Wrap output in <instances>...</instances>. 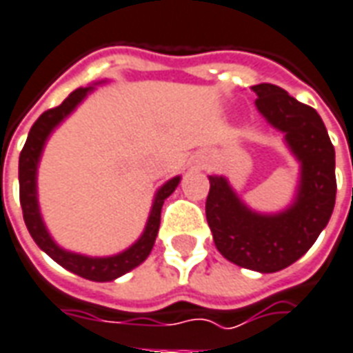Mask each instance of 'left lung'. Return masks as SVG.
<instances>
[{"mask_svg": "<svg viewBox=\"0 0 353 353\" xmlns=\"http://www.w3.org/2000/svg\"><path fill=\"white\" fill-rule=\"evenodd\" d=\"M256 107L285 135L301 161L297 197L279 214H259L246 207L223 176H208V228L214 244L231 263L259 272H276L295 263L316 243L333 214L336 197L335 148L320 114L274 84L252 86Z\"/></svg>", "mask_w": 353, "mask_h": 353, "instance_id": "8db88e82", "label": "left lung"}]
</instances>
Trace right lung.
Segmentation results:
<instances>
[{
    "label": "right lung",
    "mask_w": 353,
    "mask_h": 353,
    "mask_svg": "<svg viewBox=\"0 0 353 353\" xmlns=\"http://www.w3.org/2000/svg\"><path fill=\"white\" fill-rule=\"evenodd\" d=\"M92 88H79L74 90L73 94L63 99L61 105L54 107V109L45 110L30 130V135L26 139V145L20 152V159H18V182H20V205H22V214H24L26 228L30 231L32 239L37 243L41 250L46 252L50 258L60 263L63 269L79 274L82 279L94 280V282H109L118 276H122L131 269H135L148 258L152 252V246L156 243L159 230V218H161V207L169 195L173 194L174 188L179 186L180 176H174L163 186L159 188L158 194L154 197V205H152L148 222L143 231V235L137 243L130 246L128 250L122 254L110 256V258H88L82 254H73L60 248L54 243L52 236L48 235L43 218H41L39 203H37V165H39L41 152L45 146L46 139L52 133V130L63 118L71 114L74 107L86 97Z\"/></svg>",
    "instance_id": "1"
}]
</instances>
